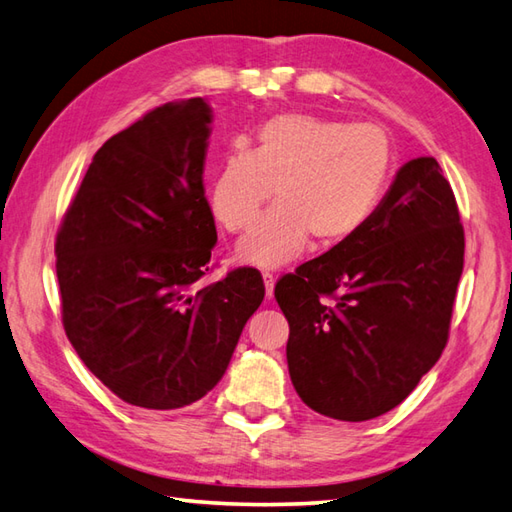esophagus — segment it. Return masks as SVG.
I'll return each instance as SVG.
<instances>
[{
  "mask_svg": "<svg viewBox=\"0 0 512 512\" xmlns=\"http://www.w3.org/2000/svg\"><path fill=\"white\" fill-rule=\"evenodd\" d=\"M264 284H266V297L270 299V297H273V290H275V277L270 273H264Z\"/></svg>",
  "mask_w": 512,
  "mask_h": 512,
  "instance_id": "obj_1",
  "label": "esophagus"
}]
</instances>
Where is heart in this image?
Segmentation results:
<instances>
[{"label": "heart", "instance_id": "obj_1", "mask_svg": "<svg viewBox=\"0 0 512 512\" xmlns=\"http://www.w3.org/2000/svg\"><path fill=\"white\" fill-rule=\"evenodd\" d=\"M393 146L382 128L350 126L310 113H284L235 148L208 186L210 213L228 233H244L276 188L271 209L239 242L237 257L275 268L317 248L344 244L366 226L393 175Z\"/></svg>", "mask_w": 512, "mask_h": 512}]
</instances>
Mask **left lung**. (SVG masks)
I'll return each instance as SVG.
<instances>
[{"label":"left lung","instance_id":"1","mask_svg":"<svg viewBox=\"0 0 512 512\" xmlns=\"http://www.w3.org/2000/svg\"><path fill=\"white\" fill-rule=\"evenodd\" d=\"M462 270L453 188L435 157L410 159L357 235L275 286L302 402L342 422L402 404L448 342Z\"/></svg>","mask_w":512,"mask_h":512}]
</instances>
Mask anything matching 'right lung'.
<instances>
[{"mask_svg": "<svg viewBox=\"0 0 512 512\" xmlns=\"http://www.w3.org/2000/svg\"><path fill=\"white\" fill-rule=\"evenodd\" d=\"M210 122L202 97L179 99L110 137L57 230L66 335L130 406L173 410L213 390L266 293L250 266L199 286L217 244Z\"/></svg>", "mask_w": 512, "mask_h": 512, "instance_id": "1", "label": "right lung"}]
</instances>
